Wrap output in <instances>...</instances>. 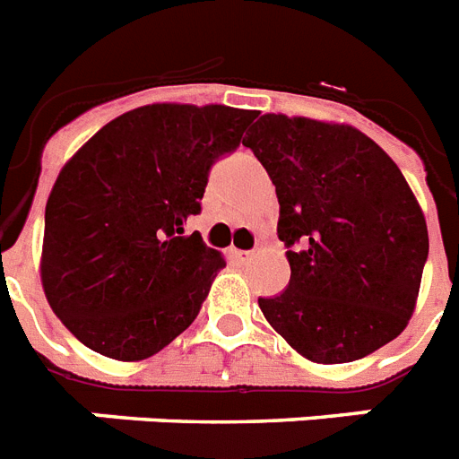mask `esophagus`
<instances>
[{
  "label": "esophagus",
  "mask_w": 459,
  "mask_h": 459,
  "mask_svg": "<svg viewBox=\"0 0 459 459\" xmlns=\"http://www.w3.org/2000/svg\"><path fill=\"white\" fill-rule=\"evenodd\" d=\"M230 256H233V259H236V262H249V259H252V252H242V249H230Z\"/></svg>",
  "instance_id": "esophagus-1"
}]
</instances>
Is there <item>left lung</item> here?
<instances>
[{
	"mask_svg": "<svg viewBox=\"0 0 459 459\" xmlns=\"http://www.w3.org/2000/svg\"><path fill=\"white\" fill-rule=\"evenodd\" d=\"M242 143L275 186L288 290L264 318L314 363H351L403 333L429 233L396 162L351 125L266 113Z\"/></svg>",
	"mask_w": 459,
	"mask_h": 459,
	"instance_id": "8db88e82",
	"label": "left lung"
}]
</instances>
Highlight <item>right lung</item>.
I'll list each match as a JSON object with an SVG mask.
<instances>
[{"mask_svg": "<svg viewBox=\"0 0 459 459\" xmlns=\"http://www.w3.org/2000/svg\"><path fill=\"white\" fill-rule=\"evenodd\" d=\"M256 110L152 103L115 117L63 165L48 193L39 275L82 344L143 360L191 325L226 266L184 223Z\"/></svg>", "mask_w": 459, "mask_h": 459, "instance_id": "obj_1", "label": "right lung"}]
</instances>
